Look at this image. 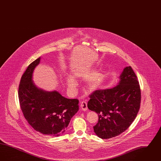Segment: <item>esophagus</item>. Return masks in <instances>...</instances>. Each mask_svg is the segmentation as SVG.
<instances>
[{
    "label": "esophagus",
    "mask_w": 161,
    "mask_h": 161,
    "mask_svg": "<svg viewBox=\"0 0 161 161\" xmlns=\"http://www.w3.org/2000/svg\"><path fill=\"white\" fill-rule=\"evenodd\" d=\"M80 107L83 111H86L87 110V103L84 101H83L80 103Z\"/></svg>",
    "instance_id": "34e87169"
}]
</instances>
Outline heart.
Returning a JSON list of instances; mask_svg holds the SVG:
<instances>
[{
	"label": "heart",
	"instance_id": "heart-1",
	"mask_svg": "<svg viewBox=\"0 0 161 161\" xmlns=\"http://www.w3.org/2000/svg\"><path fill=\"white\" fill-rule=\"evenodd\" d=\"M66 83L69 89H73L76 85V81L75 79L71 76L68 77L66 80Z\"/></svg>",
	"mask_w": 161,
	"mask_h": 161
}]
</instances>
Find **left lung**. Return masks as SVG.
<instances>
[{
	"instance_id": "left-lung-1",
	"label": "left lung",
	"mask_w": 161,
	"mask_h": 161,
	"mask_svg": "<svg viewBox=\"0 0 161 161\" xmlns=\"http://www.w3.org/2000/svg\"><path fill=\"white\" fill-rule=\"evenodd\" d=\"M89 97L87 107L98 115V121L93 127L95 134L101 139L118 136L129 127L140 108L137 77L131 66L125 67L117 86L95 91Z\"/></svg>"
}]
</instances>
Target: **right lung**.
<instances>
[{
	"instance_id": "right-lung-1",
	"label": "right lung",
	"mask_w": 161,
	"mask_h": 161,
	"mask_svg": "<svg viewBox=\"0 0 161 161\" xmlns=\"http://www.w3.org/2000/svg\"><path fill=\"white\" fill-rule=\"evenodd\" d=\"M40 57L31 63L24 72L19 87V99L23 115L32 127L42 134L58 136L68 127L78 109L79 101L68 99L57 91L46 92L32 80Z\"/></svg>"
}]
</instances>
